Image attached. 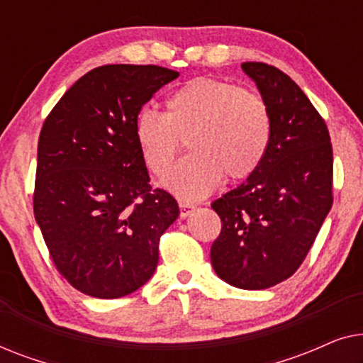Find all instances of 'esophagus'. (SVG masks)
Listing matches in <instances>:
<instances>
[{"instance_id": "esophagus-1", "label": "esophagus", "mask_w": 363, "mask_h": 363, "mask_svg": "<svg viewBox=\"0 0 363 363\" xmlns=\"http://www.w3.org/2000/svg\"><path fill=\"white\" fill-rule=\"evenodd\" d=\"M195 210H196V205H193V203H190V201L180 200V216L182 218L190 216Z\"/></svg>"}]
</instances>
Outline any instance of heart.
Returning a JSON list of instances; mask_svg holds the SVG:
<instances>
[{"mask_svg":"<svg viewBox=\"0 0 363 363\" xmlns=\"http://www.w3.org/2000/svg\"><path fill=\"white\" fill-rule=\"evenodd\" d=\"M133 135L147 170L163 177L185 138L191 153L167 177L178 196L198 200L228 180H245L264 160L272 135L269 106L251 89L195 77L175 89L163 113L142 111Z\"/></svg>","mask_w":363,"mask_h":363,"instance_id":"obj_1","label":"heart"}]
</instances>
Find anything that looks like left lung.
Here are the masks:
<instances>
[{"label":"left lung","instance_id":"left-lung-1","mask_svg":"<svg viewBox=\"0 0 363 363\" xmlns=\"http://www.w3.org/2000/svg\"><path fill=\"white\" fill-rule=\"evenodd\" d=\"M272 116L259 168L211 203L221 233L213 269L240 289H267L304 262L330 211L334 157L325 121L292 79L264 62H242Z\"/></svg>","mask_w":363,"mask_h":363}]
</instances>
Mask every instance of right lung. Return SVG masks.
<instances>
[{
  "instance_id": "1",
  "label": "right lung",
  "mask_w": 363,
  "mask_h": 363,
  "mask_svg": "<svg viewBox=\"0 0 363 363\" xmlns=\"http://www.w3.org/2000/svg\"><path fill=\"white\" fill-rule=\"evenodd\" d=\"M178 76L160 66L96 67L43 123L34 216L56 269L82 294L117 299L157 269L160 236L180 210L150 186L133 127L143 104Z\"/></svg>"
}]
</instances>
